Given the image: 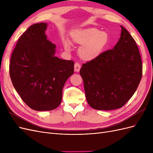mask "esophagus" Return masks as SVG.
Returning a JSON list of instances; mask_svg holds the SVG:
<instances>
[{
    "mask_svg": "<svg viewBox=\"0 0 153 153\" xmlns=\"http://www.w3.org/2000/svg\"><path fill=\"white\" fill-rule=\"evenodd\" d=\"M80 68H81V66H80V64L79 63L76 62L75 64V66H74V69H75V72H79Z\"/></svg>",
    "mask_w": 153,
    "mask_h": 153,
    "instance_id": "1",
    "label": "esophagus"
}]
</instances>
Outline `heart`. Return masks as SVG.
Instances as JSON below:
<instances>
[{"instance_id": "obj_1", "label": "heart", "mask_w": 153, "mask_h": 153, "mask_svg": "<svg viewBox=\"0 0 153 153\" xmlns=\"http://www.w3.org/2000/svg\"><path fill=\"white\" fill-rule=\"evenodd\" d=\"M73 43L81 45L78 49L80 57L85 61H90L98 57L107 45L108 36L105 32L100 31L94 27L74 30L71 32ZM64 47L69 50L71 45L64 42Z\"/></svg>"}]
</instances>
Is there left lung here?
<instances>
[{
    "label": "left lung",
    "instance_id": "left-lung-1",
    "mask_svg": "<svg viewBox=\"0 0 153 153\" xmlns=\"http://www.w3.org/2000/svg\"><path fill=\"white\" fill-rule=\"evenodd\" d=\"M121 38L113 49L82 64L87 103L96 110L121 108L135 93L142 76V63L135 39L121 26Z\"/></svg>",
    "mask_w": 153,
    "mask_h": 153
}]
</instances>
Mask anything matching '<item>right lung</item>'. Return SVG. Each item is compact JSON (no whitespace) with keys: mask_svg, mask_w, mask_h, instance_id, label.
Masks as SVG:
<instances>
[{"mask_svg":"<svg viewBox=\"0 0 153 153\" xmlns=\"http://www.w3.org/2000/svg\"><path fill=\"white\" fill-rule=\"evenodd\" d=\"M47 24L30 26L18 39L11 55L10 75L22 100L37 111L61 104L62 89L73 74L74 62L55 56V45L45 34Z\"/></svg>","mask_w":153,"mask_h":153,"instance_id":"add662e5","label":"right lung"}]
</instances>
